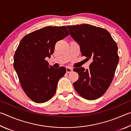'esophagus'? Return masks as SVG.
Listing matches in <instances>:
<instances>
[{"mask_svg":"<svg viewBox=\"0 0 131 131\" xmlns=\"http://www.w3.org/2000/svg\"><path fill=\"white\" fill-rule=\"evenodd\" d=\"M66 73H71L73 71V69L71 67H69V66H67V67L66 68Z\"/></svg>","mask_w":131,"mask_h":131,"instance_id":"obj_1","label":"esophagus"}]
</instances>
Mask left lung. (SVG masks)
I'll return each instance as SVG.
<instances>
[{
  "mask_svg": "<svg viewBox=\"0 0 131 131\" xmlns=\"http://www.w3.org/2000/svg\"><path fill=\"white\" fill-rule=\"evenodd\" d=\"M73 39L79 44L85 59H92L89 70L74 68L79 79L73 83L78 94L95 100L105 94L113 79L118 65V47L110 33L89 24L67 26Z\"/></svg>",
  "mask_w": 131,
  "mask_h": 131,
  "instance_id": "8db88e82",
  "label": "left lung"
}]
</instances>
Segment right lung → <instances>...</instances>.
Returning a JSON list of instances; mask_svg holds the SVG:
<instances>
[{
	"mask_svg": "<svg viewBox=\"0 0 131 131\" xmlns=\"http://www.w3.org/2000/svg\"><path fill=\"white\" fill-rule=\"evenodd\" d=\"M69 35L66 26H46L24 36L15 51L14 68L26 95L35 102L49 101L56 92L59 80L66 73L65 67L49 66L58 41Z\"/></svg>",
	"mask_w": 131,
	"mask_h": 131,
	"instance_id": "obj_1",
	"label": "right lung"
}]
</instances>
